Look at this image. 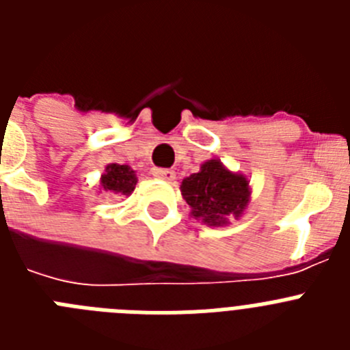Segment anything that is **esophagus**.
<instances>
[{
    "label": "esophagus",
    "mask_w": 350,
    "mask_h": 350,
    "mask_svg": "<svg viewBox=\"0 0 350 350\" xmlns=\"http://www.w3.org/2000/svg\"><path fill=\"white\" fill-rule=\"evenodd\" d=\"M152 175L156 178H161V180L173 182L175 180V172L173 170H165V168H154Z\"/></svg>",
    "instance_id": "1"
}]
</instances>
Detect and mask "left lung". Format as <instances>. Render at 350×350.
Segmentation results:
<instances>
[{"label":"left lung","instance_id":"left-lung-1","mask_svg":"<svg viewBox=\"0 0 350 350\" xmlns=\"http://www.w3.org/2000/svg\"><path fill=\"white\" fill-rule=\"evenodd\" d=\"M180 193L196 221L219 228L230 224V219L242 217L249 208L252 189L247 175L231 172L213 157L200 166V172L182 180Z\"/></svg>","mask_w":350,"mask_h":350}]
</instances>
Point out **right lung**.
I'll use <instances>...</instances> for the list:
<instances>
[{
  "label": "right lung",
  "instance_id": "add662e5",
  "mask_svg": "<svg viewBox=\"0 0 350 350\" xmlns=\"http://www.w3.org/2000/svg\"><path fill=\"white\" fill-rule=\"evenodd\" d=\"M137 172L128 165L110 163L105 166V172L100 178V193L105 191L108 194H122L129 196L137 187Z\"/></svg>",
  "mask_w": 350,
  "mask_h": 350
}]
</instances>
